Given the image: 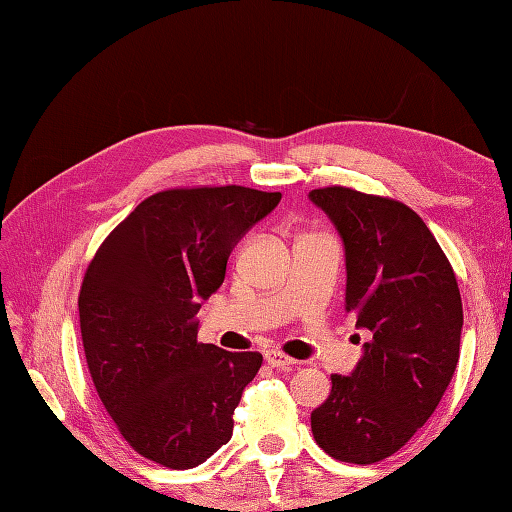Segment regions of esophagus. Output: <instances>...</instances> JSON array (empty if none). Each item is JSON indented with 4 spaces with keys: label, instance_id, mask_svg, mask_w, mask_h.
<instances>
[{
    "label": "esophagus",
    "instance_id": "1",
    "mask_svg": "<svg viewBox=\"0 0 512 512\" xmlns=\"http://www.w3.org/2000/svg\"><path fill=\"white\" fill-rule=\"evenodd\" d=\"M264 358H266V363L270 367H277V369H288V367H295L297 365L295 358H290V356H286L284 352H279V350H266Z\"/></svg>",
    "mask_w": 512,
    "mask_h": 512
}]
</instances>
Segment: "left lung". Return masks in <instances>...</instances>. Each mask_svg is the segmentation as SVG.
Returning <instances> with one entry per match:
<instances>
[{
  "instance_id": "left-lung-1",
  "label": "left lung",
  "mask_w": 512,
  "mask_h": 512,
  "mask_svg": "<svg viewBox=\"0 0 512 512\" xmlns=\"http://www.w3.org/2000/svg\"><path fill=\"white\" fill-rule=\"evenodd\" d=\"M308 198L345 248V312L372 339L350 376L312 411V433L334 460L374 464L405 447L436 411L460 358L462 299L447 255L416 211L345 187Z\"/></svg>"
}]
</instances>
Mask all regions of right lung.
<instances>
[{
	"label": "right lung",
	"mask_w": 512,
	"mask_h": 512,
	"mask_svg": "<svg viewBox=\"0 0 512 512\" xmlns=\"http://www.w3.org/2000/svg\"><path fill=\"white\" fill-rule=\"evenodd\" d=\"M279 200L235 184L156 193L85 270V358L107 413L143 458L193 469L231 440L233 411L262 354L200 343L195 314L222 286L239 239Z\"/></svg>",
	"instance_id": "obj_1"
}]
</instances>
